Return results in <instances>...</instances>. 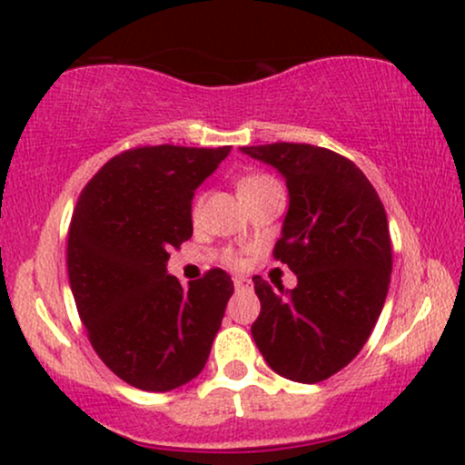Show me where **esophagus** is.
<instances>
[{
    "instance_id": "1",
    "label": "esophagus",
    "mask_w": 465,
    "mask_h": 465,
    "mask_svg": "<svg viewBox=\"0 0 465 465\" xmlns=\"http://www.w3.org/2000/svg\"><path fill=\"white\" fill-rule=\"evenodd\" d=\"M233 286H236L238 291H244V288H251V280L244 275H236L233 277Z\"/></svg>"
}]
</instances>
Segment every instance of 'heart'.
Segmentation results:
<instances>
[{"instance_id": "obj_1", "label": "heart", "mask_w": 465, "mask_h": 465, "mask_svg": "<svg viewBox=\"0 0 465 465\" xmlns=\"http://www.w3.org/2000/svg\"><path fill=\"white\" fill-rule=\"evenodd\" d=\"M271 188H277L275 179H271L269 174H262V173H251L238 179V194L242 196V201L251 199V196L262 194V192ZM199 212H201V199H196L194 205H192V216L196 218L199 216ZM225 262L232 266H240L242 260H240V255L233 253V251H225Z\"/></svg>"}]
</instances>
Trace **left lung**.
Returning <instances> with one entry per match:
<instances>
[{
    "label": "left lung",
    "mask_w": 465,
    "mask_h": 465,
    "mask_svg": "<svg viewBox=\"0 0 465 465\" xmlns=\"http://www.w3.org/2000/svg\"><path fill=\"white\" fill-rule=\"evenodd\" d=\"M286 179L288 212L273 255L297 286L255 275V345L280 376L314 385L354 361L385 306L391 238L382 201L343 154L311 143L240 148Z\"/></svg>",
    "instance_id": "8db88e82"
}]
</instances>
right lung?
Segmentation results:
<instances>
[{
	"instance_id": "add662e5",
	"label": "right lung",
	"mask_w": 465,
	"mask_h": 465,
	"mask_svg": "<svg viewBox=\"0 0 465 465\" xmlns=\"http://www.w3.org/2000/svg\"><path fill=\"white\" fill-rule=\"evenodd\" d=\"M232 146H142L109 159L80 192L67 236L74 300L100 361L142 391H170L205 367L233 282L188 288L170 249L192 238V196Z\"/></svg>"
}]
</instances>
